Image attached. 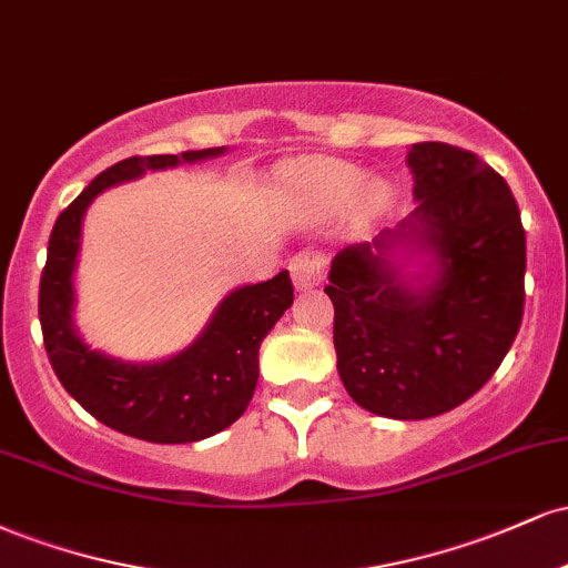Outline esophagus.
Returning a JSON list of instances; mask_svg holds the SVG:
<instances>
[{"label": "esophagus", "instance_id": "esophagus-1", "mask_svg": "<svg viewBox=\"0 0 568 568\" xmlns=\"http://www.w3.org/2000/svg\"><path fill=\"white\" fill-rule=\"evenodd\" d=\"M323 270H325V262H323L321 253H315V251L296 253L291 262L293 285H296L298 291L315 288V285L323 283Z\"/></svg>", "mask_w": 568, "mask_h": 568}]
</instances>
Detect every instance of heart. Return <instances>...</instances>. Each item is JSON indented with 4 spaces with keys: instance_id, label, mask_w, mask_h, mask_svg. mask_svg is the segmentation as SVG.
Returning a JSON list of instances; mask_svg holds the SVG:
<instances>
[{
    "instance_id": "obj_1",
    "label": "heart",
    "mask_w": 568,
    "mask_h": 568,
    "mask_svg": "<svg viewBox=\"0 0 568 568\" xmlns=\"http://www.w3.org/2000/svg\"><path fill=\"white\" fill-rule=\"evenodd\" d=\"M363 186H366V173L361 168L338 160H312L298 168L293 197L302 202L306 211L325 213L347 205ZM384 197H387V189L382 184L368 189V200L382 202Z\"/></svg>"
}]
</instances>
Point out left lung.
I'll use <instances>...</instances> for the list:
<instances>
[{"mask_svg": "<svg viewBox=\"0 0 568 568\" xmlns=\"http://www.w3.org/2000/svg\"><path fill=\"white\" fill-rule=\"evenodd\" d=\"M416 207L371 243L344 245L325 293L352 400L429 419L478 393L524 317L526 232L510 186L473 152L414 143ZM420 256V272L406 273Z\"/></svg>", "mask_w": 568, "mask_h": 568, "instance_id": "1", "label": "left lung"}]
</instances>
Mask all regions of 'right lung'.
I'll return each instance as SVG.
<instances>
[{"instance_id": "1", "label": "right lung", "mask_w": 568, "mask_h": 568, "mask_svg": "<svg viewBox=\"0 0 568 568\" xmlns=\"http://www.w3.org/2000/svg\"><path fill=\"white\" fill-rule=\"evenodd\" d=\"M226 154L202 152L128 158L106 168L61 213L50 234L39 280V323L55 376L80 406L106 427L149 443H194L221 433L245 414L258 382V347L293 304L288 270L221 298L189 347L165 361L130 363L93 349L74 325V272L82 219L98 194L184 162Z\"/></svg>"}]
</instances>
